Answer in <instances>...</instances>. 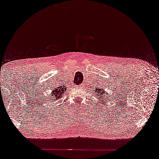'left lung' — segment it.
Segmentation results:
<instances>
[{
	"label": "left lung",
	"mask_w": 159,
	"mask_h": 159,
	"mask_svg": "<svg viewBox=\"0 0 159 159\" xmlns=\"http://www.w3.org/2000/svg\"><path fill=\"white\" fill-rule=\"evenodd\" d=\"M96 92H97V93H98V96L99 97H98V98H100L101 100V101H102V99H105V91H102V89H97L96 90ZM100 95H101L102 97H101L99 96Z\"/></svg>",
	"instance_id": "obj_1"
}]
</instances>
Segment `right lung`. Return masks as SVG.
<instances>
[{
  "label": "right lung",
  "instance_id": "obj_1",
  "mask_svg": "<svg viewBox=\"0 0 159 159\" xmlns=\"http://www.w3.org/2000/svg\"><path fill=\"white\" fill-rule=\"evenodd\" d=\"M66 90V89L63 88L62 87L56 89L55 90H53L52 94V97H51V98L53 100V101H57L58 99H59L61 97L63 96V92Z\"/></svg>",
  "mask_w": 159,
  "mask_h": 159
}]
</instances>
